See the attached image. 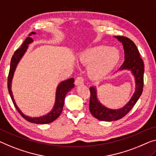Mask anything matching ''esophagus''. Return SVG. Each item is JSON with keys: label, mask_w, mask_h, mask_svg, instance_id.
<instances>
[{"label": "esophagus", "mask_w": 156, "mask_h": 156, "mask_svg": "<svg viewBox=\"0 0 156 156\" xmlns=\"http://www.w3.org/2000/svg\"><path fill=\"white\" fill-rule=\"evenodd\" d=\"M83 78L82 77H78L76 78V80H75V85H83Z\"/></svg>", "instance_id": "1"}]
</instances>
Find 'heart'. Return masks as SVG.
I'll return each mask as SVG.
<instances>
[{
	"mask_svg": "<svg viewBox=\"0 0 156 156\" xmlns=\"http://www.w3.org/2000/svg\"><path fill=\"white\" fill-rule=\"evenodd\" d=\"M120 59V51L115 48L96 45L86 49L78 57V62L88 66L87 75L94 81L106 78L112 72Z\"/></svg>",
	"mask_w": 156,
	"mask_h": 156,
	"instance_id": "b5f03b06",
	"label": "heart"
}]
</instances>
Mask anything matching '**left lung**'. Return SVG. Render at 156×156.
I'll use <instances>...</instances> for the list:
<instances>
[{
  "label": "left lung",
  "instance_id": "obj_1",
  "mask_svg": "<svg viewBox=\"0 0 156 156\" xmlns=\"http://www.w3.org/2000/svg\"><path fill=\"white\" fill-rule=\"evenodd\" d=\"M115 38L122 44L125 52V62L120 67L119 71H131L135 80V91L123 107L111 109L106 107L98 100L96 87H90V111L94 118L102 121H113L124 117L135 105L143 92L144 65L137 48L133 41L127 37L115 36Z\"/></svg>",
  "mask_w": 156,
  "mask_h": 156
}]
</instances>
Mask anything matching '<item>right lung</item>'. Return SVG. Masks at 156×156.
I'll return each mask as SVG.
<instances>
[{
    "label": "right lung",
    "mask_w": 156,
    "mask_h": 156,
    "mask_svg": "<svg viewBox=\"0 0 156 156\" xmlns=\"http://www.w3.org/2000/svg\"><path fill=\"white\" fill-rule=\"evenodd\" d=\"M36 32H31L29 34V37H27L26 40L24 41V43L21 46L20 48L17 49L15 51V53L12 57L11 62H10V71H9V75H8V92L10 94V96L12 99L14 105H15V108H17V110L19 113H20V115L24 118L25 120H27V121L32 123H36V124H48V123H50L55 120L57 118L59 117L62 112L63 110L64 104V99L67 93H68L70 90L75 87L74 85V78H71L69 79H67L66 80L62 81L61 83L58 85L57 87V90H56V95H55V105L53 106L52 110L50 112H49L46 115L40 116V117H29L27 115L24 114L22 112V111L19 108L18 106L16 104V102L14 99V97L12 94V92L11 87H12V80L14 73L17 68V66L19 62L22 59L23 56L25 54V52H27L28 48H29V45L33 43L34 41L32 39V36L36 35Z\"/></svg>",
    "instance_id": "add662e5"
}]
</instances>
